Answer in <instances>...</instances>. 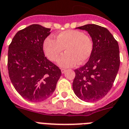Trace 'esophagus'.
Here are the masks:
<instances>
[{
  "label": "esophagus",
  "mask_w": 129,
  "mask_h": 129,
  "mask_svg": "<svg viewBox=\"0 0 129 129\" xmlns=\"http://www.w3.org/2000/svg\"><path fill=\"white\" fill-rule=\"evenodd\" d=\"M66 71V70L65 69H61V73L62 74L64 73V72Z\"/></svg>",
  "instance_id": "1"
}]
</instances>
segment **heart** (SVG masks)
<instances>
[{"label": "heart", "mask_w": 129, "mask_h": 129, "mask_svg": "<svg viewBox=\"0 0 129 129\" xmlns=\"http://www.w3.org/2000/svg\"><path fill=\"white\" fill-rule=\"evenodd\" d=\"M93 48L90 36L78 30H67L56 36V40L50 37L45 39L43 49L45 55L51 61H56L65 49L64 53L60 58L58 64L60 67H73L77 63L86 62L91 55Z\"/></svg>", "instance_id": "b5f03b06"}]
</instances>
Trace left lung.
Wrapping results in <instances>:
<instances>
[{"label":"left lung","mask_w":129,"mask_h":129,"mask_svg":"<svg viewBox=\"0 0 129 129\" xmlns=\"http://www.w3.org/2000/svg\"><path fill=\"white\" fill-rule=\"evenodd\" d=\"M76 29L88 32L93 48L87 62L75 70L73 89L81 100L95 102L105 96L113 85L120 67L118 44L107 29L98 25Z\"/></svg>","instance_id":"8db88e82"}]
</instances>
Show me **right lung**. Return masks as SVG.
I'll list each match as a JSON object with an SVG mask.
<instances>
[{
  "mask_svg": "<svg viewBox=\"0 0 129 129\" xmlns=\"http://www.w3.org/2000/svg\"><path fill=\"white\" fill-rule=\"evenodd\" d=\"M50 29L33 24L19 31L8 51V71L12 84L27 100L40 102L53 93L61 75L57 66L45 56L44 41Z\"/></svg>",
  "mask_w": 129,
  "mask_h": 129,
  "instance_id": "obj_1",
  "label": "right lung"
}]
</instances>
